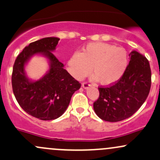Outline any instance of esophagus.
<instances>
[{"mask_svg":"<svg viewBox=\"0 0 160 160\" xmlns=\"http://www.w3.org/2000/svg\"><path fill=\"white\" fill-rule=\"evenodd\" d=\"M90 85L87 82H83V83H82V87H83L84 89H88L89 87H90Z\"/></svg>","mask_w":160,"mask_h":160,"instance_id":"1","label":"esophagus"}]
</instances>
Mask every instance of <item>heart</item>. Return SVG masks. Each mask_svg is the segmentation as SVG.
I'll use <instances>...</instances> for the list:
<instances>
[{"label": "heart", "instance_id": "1", "mask_svg": "<svg viewBox=\"0 0 160 160\" xmlns=\"http://www.w3.org/2000/svg\"><path fill=\"white\" fill-rule=\"evenodd\" d=\"M127 52L124 48L96 42L75 52L67 61V70L75 79L83 80L92 71L93 80L103 86H110L120 80L128 67Z\"/></svg>", "mask_w": 160, "mask_h": 160}]
</instances>
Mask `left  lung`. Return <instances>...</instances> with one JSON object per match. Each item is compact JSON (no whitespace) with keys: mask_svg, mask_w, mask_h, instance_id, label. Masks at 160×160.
<instances>
[{"mask_svg":"<svg viewBox=\"0 0 160 160\" xmlns=\"http://www.w3.org/2000/svg\"><path fill=\"white\" fill-rule=\"evenodd\" d=\"M130 60L124 74L114 84L100 87L99 98L93 102L96 114L102 120L118 122L129 118L147 100L151 87L149 60L137 51L129 53Z\"/></svg>","mask_w":160,"mask_h":160,"instance_id":"1","label":"left lung"}]
</instances>
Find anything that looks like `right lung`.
<instances>
[{"instance_id":"right-lung-1","label":"right lung","mask_w":160,"mask_h":160,"mask_svg":"<svg viewBox=\"0 0 160 160\" xmlns=\"http://www.w3.org/2000/svg\"><path fill=\"white\" fill-rule=\"evenodd\" d=\"M59 40L58 38H45L32 42L17 57L13 67L11 83L15 98L25 112L39 120L60 117L67 110L72 95L81 87L52 52ZM38 53L48 58L50 70L40 80L31 82L24 73V65Z\"/></svg>"}]
</instances>
